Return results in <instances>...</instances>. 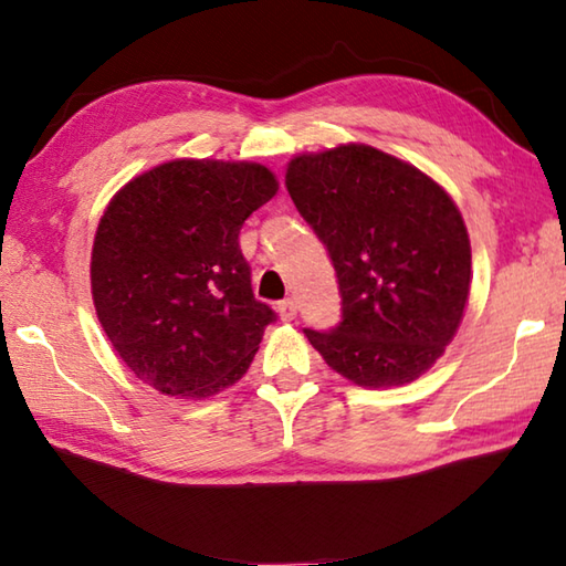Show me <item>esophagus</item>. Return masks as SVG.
<instances>
[{"label": "esophagus", "mask_w": 566, "mask_h": 566, "mask_svg": "<svg viewBox=\"0 0 566 566\" xmlns=\"http://www.w3.org/2000/svg\"><path fill=\"white\" fill-rule=\"evenodd\" d=\"M276 310H280V317H282L284 322H292V319L296 317V302H294V300L280 302V306H276Z\"/></svg>", "instance_id": "34e87169"}]
</instances>
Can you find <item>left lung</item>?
I'll return each instance as SVG.
<instances>
[{
	"mask_svg": "<svg viewBox=\"0 0 566 566\" xmlns=\"http://www.w3.org/2000/svg\"><path fill=\"white\" fill-rule=\"evenodd\" d=\"M286 189L327 247L342 322L306 339L361 387L407 385L442 357L472 282L452 197L424 171L367 145L294 157Z\"/></svg>",
	"mask_w": 566,
	"mask_h": 566,
	"instance_id": "8db88e82",
	"label": "left lung"
}]
</instances>
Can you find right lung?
Masks as SVG:
<instances>
[{
  "instance_id": "obj_1",
  "label": "right lung",
  "mask_w": 566,
  "mask_h": 566,
  "mask_svg": "<svg viewBox=\"0 0 566 566\" xmlns=\"http://www.w3.org/2000/svg\"><path fill=\"white\" fill-rule=\"evenodd\" d=\"M276 189L254 161L175 159L114 195L94 237L92 296L134 377L181 399L242 379L276 314L254 300L239 229Z\"/></svg>"
}]
</instances>
